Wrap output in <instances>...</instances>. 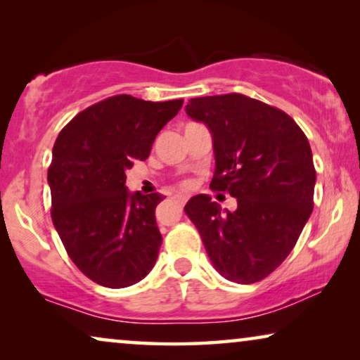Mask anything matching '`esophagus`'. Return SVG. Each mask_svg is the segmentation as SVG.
Listing matches in <instances>:
<instances>
[{"label": "esophagus", "instance_id": "obj_1", "mask_svg": "<svg viewBox=\"0 0 360 360\" xmlns=\"http://www.w3.org/2000/svg\"><path fill=\"white\" fill-rule=\"evenodd\" d=\"M174 200H175V203H179L180 206H184L185 201H186V196L185 195H174Z\"/></svg>", "mask_w": 360, "mask_h": 360}]
</instances>
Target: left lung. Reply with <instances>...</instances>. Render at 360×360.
I'll return each instance as SVG.
<instances>
[{
  "label": "left lung",
  "mask_w": 360,
  "mask_h": 360,
  "mask_svg": "<svg viewBox=\"0 0 360 360\" xmlns=\"http://www.w3.org/2000/svg\"><path fill=\"white\" fill-rule=\"evenodd\" d=\"M186 115L213 137L210 186L238 210L196 195L185 213L214 269L236 283H255L287 259L313 211L316 170L304 132L287 112L239 93L191 98Z\"/></svg>",
  "instance_id": "obj_1"
}]
</instances>
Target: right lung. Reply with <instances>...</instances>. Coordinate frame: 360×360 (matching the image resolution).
<instances>
[{
  "instance_id": "right-lung-1",
  "label": "right lung",
  "mask_w": 360,
  "mask_h": 360,
  "mask_svg": "<svg viewBox=\"0 0 360 360\" xmlns=\"http://www.w3.org/2000/svg\"><path fill=\"white\" fill-rule=\"evenodd\" d=\"M184 100L106 98L73 117L52 149V223L73 264L98 285L124 288L155 265L160 193H129L126 170L146 160Z\"/></svg>"
}]
</instances>
